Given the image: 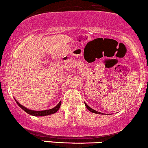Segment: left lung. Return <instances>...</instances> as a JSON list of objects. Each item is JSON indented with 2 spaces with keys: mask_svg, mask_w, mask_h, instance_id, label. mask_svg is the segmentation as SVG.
Here are the masks:
<instances>
[{
  "mask_svg": "<svg viewBox=\"0 0 148 148\" xmlns=\"http://www.w3.org/2000/svg\"><path fill=\"white\" fill-rule=\"evenodd\" d=\"M85 106H86V107H87V108L88 110H89V111L92 112V113H96V114H100V115H103V113H100V112H98V111H95L94 109H93V108H91V107H89V106H88L87 104L85 103ZM107 115H108V114H107Z\"/></svg>",
  "mask_w": 148,
  "mask_h": 148,
  "instance_id": "1",
  "label": "left lung"
}]
</instances>
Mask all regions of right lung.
I'll return each instance as SVG.
<instances>
[{"mask_svg": "<svg viewBox=\"0 0 148 148\" xmlns=\"http://www.w3.org/2000/svg\"><path fill=\"white\" fill-rule=\"evenodd\" d=\"M15 100H16V103L18 104V105L19 106L20 108H22V109H23L24 111L26 112V113H27L28 114H29V115H33V116H46V115H52V114L55 113L56 112H57L58 110L59 109V108H60V106H61V102L60 101V102H59V104H58L57 105L55 106V107L52 108H51V109L45 110V111H33V110H30V109H29V108L24 107V106H22L21 104H20L19 102H18V101L16 100V99H15Z\"/></svg>", "mask_w": 148, "mask_h": 148, "instance_id": "obj_1", "label": "right lung"}]
</instances>
